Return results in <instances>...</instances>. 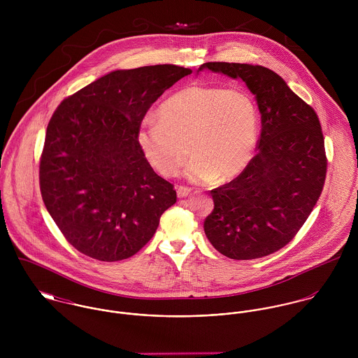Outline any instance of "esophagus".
I'll return each mask as SVG.
<instances>
[{
	"label": "esophagus",
	"instance_id": "1",
	"mask_svg": "<svg viewBox=\"0 0 358 358\" xmlns=\"http://www.w3.org/2000/svg\"><path fill=\"white\" fill-rule=\"evenodd\" d=\"M190 193H192V190H190L189 187H183V186L176 187V194H178L179 199H185V197H187Z\"/></svg>",
	"mask_w": 358,
	"mask_h": 358
}]
</instances>
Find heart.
<instances>
[{"instance_id":"1","label":"heart","mask_w":358,"mask_h":358,"mask_svg":"<svg viewBox=\"0 0 358 358\" xmlns=\"http://www.w3.org/2000/svg\"><path fill=\"white\" fill-rule=\"evenodd\" d=\"M158 120L145 118L136 142L154 169L173 178L187 159V176L197 183L236 179L251 162L260 135L254 96L241 87L189 85L158 107Z\"/></svg>"}]
</instances>
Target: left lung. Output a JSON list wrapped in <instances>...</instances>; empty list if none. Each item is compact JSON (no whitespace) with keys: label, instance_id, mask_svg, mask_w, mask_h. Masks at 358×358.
<instances>
[{"label":"left lung","instance_id":"obj_1","mask_svg":"<svg viewBox=\"0 0 358 358\" xmlns=\"http://www.w3.org/2000/svg\"><path fill=\"white\" fill-rule=\"evenodd\" d=\"M204 69L241 78L262 120L257 154L241 175L210 192L205 236L230 259L270 255L295 237L322 192L327 157L318 117L267 67L208 62L199 71Z\"/></svg>","mask_w":358,"mask_h":358}]
</instances>
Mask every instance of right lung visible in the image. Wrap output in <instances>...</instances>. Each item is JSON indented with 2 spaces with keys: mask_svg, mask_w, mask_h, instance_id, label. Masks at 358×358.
<instances>
[{
  "mask_svg": "<svg viewBox=\"0 0 358 358\" xmlns=\"http://www.w3.org/2000/svg\"><path fill=\"white\" fill-rule=\"evenodd\" d=\"M189 74L175 64L115 70L55 110L40 189L59 230L81 254L103 262L135 255L176 203L173 185L141 152L136 131L150 106Z\"/></svg>",
  "mask_w": 358,
  "mask_h": 358,
  "instance_id": "add662e5",
  "label": "right lung"
}]
</instances>
